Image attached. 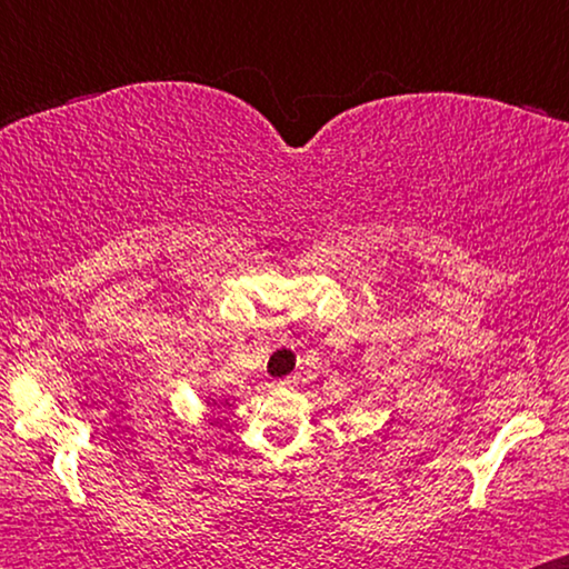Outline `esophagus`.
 I'll return each instance as SVG.
<instances>
[{"mask_svg": "<svg viewBox=\"0 0 569 569\" xmlns=\"http://www.w3.org/2000/svg\"><path fill=\"white\" fill-rule=\"evenodd\" d=\"M273 389H292V386H296V376L292 378H284V380H277V383H271Z\"/></svg>", "mask_w": 569, "mask_h": 569, "instance_id": "obj_1", "label": "esophagus"}]
</instances>
